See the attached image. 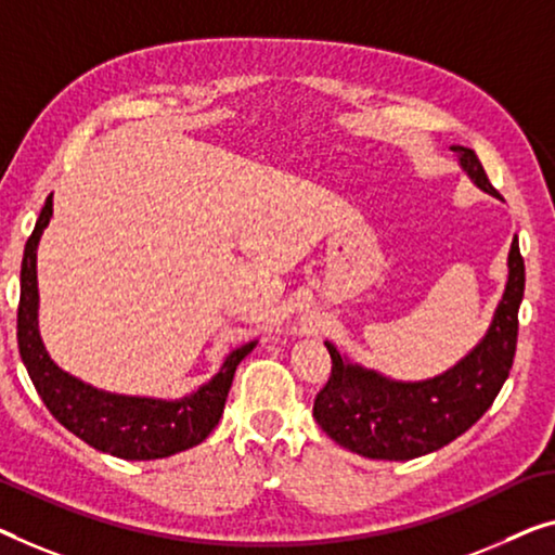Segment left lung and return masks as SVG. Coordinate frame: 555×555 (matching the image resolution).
Returning <instances> with one entry per match:
<instances>
[{"label":"left lung","instance_id":"obj_1","mask_svg":"<svg viewBox=\"0 0 555 555\" xmlns=\"http://www.w3.org/2000/svg\"><path fill=\"white\" fill-rule=\"evenodd\" d=\"M459 167L481 192L499 196L474 154L451 146ZM526 269L514 238L508 279L486 334L466 357L443 374L399 382L344 357L331 341V376L313 401V418L338 446L378 461H411L434 453L466 434L491 409L506 384L518 338V306L524 301Z\"/></svg>","mask_w":555,"mask_h":555}]
</instances>
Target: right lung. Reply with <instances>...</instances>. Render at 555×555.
Instances as JSON below:
<instances>
[{"label":"right lung","instance_id":"obj_1","mask_svg":"<svg viewBox=\"0 0 555 555\" xmlns=\"http://www.w3.org/2000/svg\"><path fill=\"white\" fill-rule=\"evenodd\" d=\"M54 204L47 196L35 231H31L22 259V294L16 311V338L27 374L41 401L60 424L94 446L124 461H154L194 449L219 424L229 396L234 371L249 357L259 341L242 344L229 351L219 374L181 399H154V396H127L96 388L56 366L39 334V286L37 246L49 227Z\"/></svg>","mask_w":555,"mask_h":555}]
</instances>
